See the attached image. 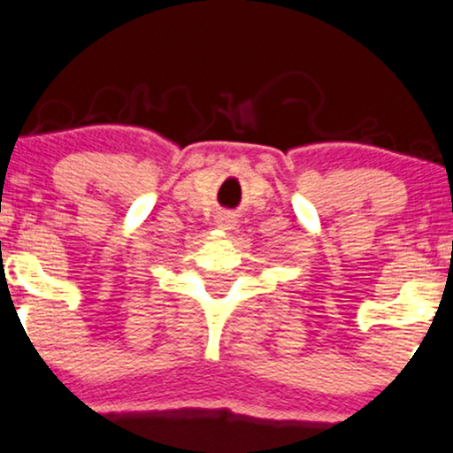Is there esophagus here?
I'll use <instances>...</instances> for the list:
<instances>
[{"label":"esophagus","instance_id":"obj_1","mask_svg":"<svg viewBox=\"0 0 453 453\" xmlns=\"http://www.w3.org/2000/svg\"><path fill=\"white\" fill-rule=\"evenodd\" d=\"M216 225L220 231H228V228H233V218L231 216H220L216 220Z\"/></svg>","mask_w":453,"mask_h":453}]
</instances>
